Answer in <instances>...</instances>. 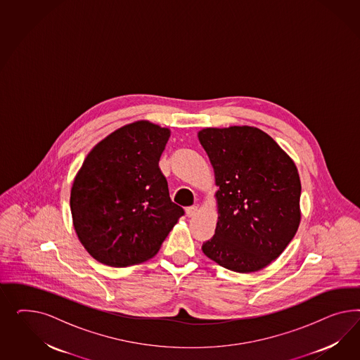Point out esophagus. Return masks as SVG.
Listing matches in <instances>:
<instances>
[{"instance_id": "1", "label": "esophagus", "mask_w": 360, "mask_h": 360, "mask_svg": "<svg viewBox=\"0 0 360 360\" xmlns=\"http://www.w3.org/2000/svg\"><path fill=\"white\" fill-rule=\"evenodd\" d=\"M196 212H198V207H196V206H190V207L186 208V214H187V217H190V218L195 217Z\"/></svg>"}]
</instances>
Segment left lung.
Wrapping results in <instances>:
<instances>
[{"mask_svg": "<svg viewBox=\"0 0 360 360\" xmlns=\"http://www.w3.org/2000/svg\"><path fill=\"white\" fill-rule=\"evenodd\" d=\"M198 139L219 186L215 235L202 251L229 271L257 272L283 253L300 226L295 162L255 127L206 128Z\"/></svg>", "mask_w": 360, "mask_h": 360, "instance_id": "obj_1", "label": "left lung"}]
</instances>
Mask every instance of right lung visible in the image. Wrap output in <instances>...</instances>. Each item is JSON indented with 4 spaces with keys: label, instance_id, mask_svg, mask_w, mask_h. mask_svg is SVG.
<instances>
[{
    "label": "right lung",
    "instance_id": "obj_1",
    "mask_svg": "<svg viewBox=\"0 0 360 360\" xmlns=\"http://www.w3.org/2000/svg\"><path fill=\"white\" fill-rule=\"evenodd\" d=\"M170 129L136 121L88 153L71 188L77 238L109 266L153 257L185 211L172 202L158 162Z\"/></svg>",
    "mask_w": 360,
    "mask_h": 360
}]
</instances>
